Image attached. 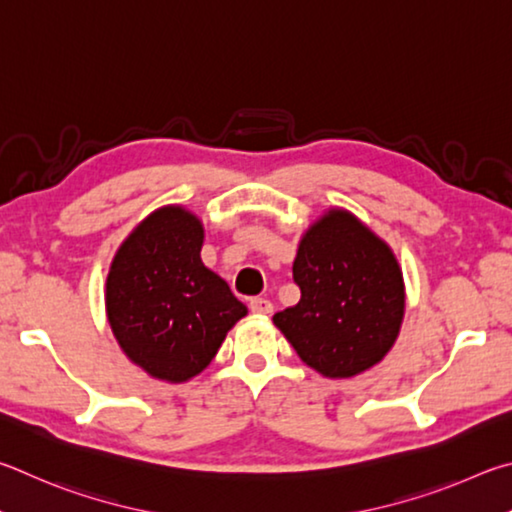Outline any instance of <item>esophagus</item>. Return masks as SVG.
Here are the masks:
<instances>
[{"instance_id": "1", "label": "esophagus", "mask_w": 512, "mask_h": 512, "mask_svg": "<svg viewBox=\"0 0 512 512\" xmlns=\"http://www.w3.org/2000/svg\"><path fill=\"white\" fill-rule=\"evenodd\" d=\"M249 310L254 312V315H258V317H265V315H272L274 306H272V301H267L263 297H256V299L249 301Z\"/></svg>"}]
</instances>
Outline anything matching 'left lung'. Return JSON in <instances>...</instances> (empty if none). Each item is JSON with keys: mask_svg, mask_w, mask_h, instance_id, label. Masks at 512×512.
Listing matches in <instances>:
<instances>
[{"mask_svg": "<svg viewBox=\"0 0 512 512\" xmlns=\"http://www.w3.org/2000/svg\"><path fill=\"white\" fill-rule=\"evenodd\" d=\"M301 299L274 315L294 351L326 378H353L391 351L405 283L391 247L344 209L303 233L292 265Z\"/></svg>", "mask_w": 512, "mask_h": 512, "instance_id": "8db88e82", "label": "left lung"}]
</instances>
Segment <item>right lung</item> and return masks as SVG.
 <instances>
[{"label":"right lung","instance_id":"1","mask_svg":"<svg viewBox=\"0 0 512 512\" xmlns=\"http://www.w3.org/2000/svg\"><path fill=\"white\" fill-rule=\"evenodd\" d=\"M204 227L184 206H161L116 251L105 283L107 321L130 360L157 380L202 373L247 315L202 263Z\"/></svg>","mask_w":512,"mask_h":512}]
</instances>
